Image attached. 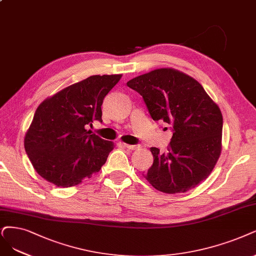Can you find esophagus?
Masks as SVG:
<instances>
[{"label":"esophagus","instance_id":"1","mask_svg":"<svg viewBox=\"0 0 256 256\" xmlns=\"http://www.w3.org/2000/svg\"><path fill=\"white\" fill-rule=\"evenodd\" d=\"M120 144H121L122 146L130 148V150H137V148H139V146H132V144H124V142H121Z\"/></svg>","mask_w":256,"mask_h":256}]
</instances>
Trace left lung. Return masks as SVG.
Returning a JSON list of instances; mask_svg holds the SVG:
<instances>
[{"mask_svg":"<svg viewBox=\"0 0 256 256\" xmlns=\"http://www.w3.org/2000/svg\"><path fill=\"white\" fill-rule=\"evenodd\" d=\"M150 117L173 126L166 153L150 148L153 166L144 174L156 190L184 193L208 178L222 153V115L202 84L174 68H158L130 80Z\"/></svg>","mask_w":256,"mask_h":256,"instance_id":"8db88e82","label":"left lung"}]
</instances>
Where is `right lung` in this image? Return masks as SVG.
<instances>
[{
  "mask_svg": "<svg viewBox=\"0 0 256 256\" xmlns=\"http://www.w3.org/2000/svg\"><path fill=\"white\" fill-rule=\"evenodd\" d=\"M121 77L90 76L38 106L24 146L34 168L45 180L70 188L100 171L115 144L92 134L86 126L102 121L103 99Z\"/></svg>",
  "mask_w": 256,
  "mask_h": 256,
  "instance_id": "right-lung-1",
  "label": "right lung"
}]
</instances>
